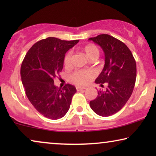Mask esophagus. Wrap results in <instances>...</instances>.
Listing matches in <instances>:
<instances>
[{
  "instance_id": "34e87169",
  "label": "esophagus",
  "mask_w": 156,
  "mask_h": 156,
  "mask_svg": "<svg viewBox=\"0 0 156 156\" xmlns=\"http://www.w3.org/2000/svg\"><path fill=\"white\" fill-rule=\"evenodd\" d=\"M84 89H86V88H84V87H76V91H77L84 90Z\"/></svg>"
}]
</instances>
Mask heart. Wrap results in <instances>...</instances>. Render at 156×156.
<instances>
[{"label": "heart", "mask_w": 156, "mask_h": 156, "mask_svg": "<svg viewBox=\"0 0 156 156\" xmlns=\"http://www.w3.org/2000/svg\"><path fill=\"white\" fill-rule=\"evenodd\" d=\"M82 51L86 55L87 58L90 59H97L99 56V49L94 44H87L82 48ZM72 53L68 52L64 57V65L69 67L71 64ZM95 76L94 72L91 69L77 70L70 76V81L79 86H85L89 84Z\"/></svg>", "instance_id": "heart-1"}]
</instances>
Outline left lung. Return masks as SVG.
Segmentation results:
<instances>
[{
    "label": "left lung",
    "mask_w": 156,
    "mask_h": 156,
    "mask_svg": "<svg viewBox=\"0 0 156 156\" xmlns=\"http://www.w3.org/2000/svg\"><path fill=\"white\" fill-rule=\"evenodd\" d=\"M101 47L105 55L104 69L95 83L108 84L105 91H99L89 105L96 114L109 116L123 107L133 92L136 78V64L131 50L120 40L107 34L89 38Z\"/></svg>",
    "instance_id": "1"
}]
</instances>
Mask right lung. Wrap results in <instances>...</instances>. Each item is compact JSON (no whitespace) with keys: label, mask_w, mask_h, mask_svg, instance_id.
<instances>
[{"label":"right lung","mask_w":156,"mask_h":156,"mask_svg":"<svg viewBox=\"0 0 156 156\" xmlns=\"http://www.w3.org/2000/svg\"><path fill=\"white\" fill-rule=\"evenodd\" d=\"M79 42L48 37L34 44L23 59L21 80L29 101L46 118H62L69 109L76 89L67 84L62 89L54 84V78L63 68L65 53Z\"/></svg>","instance_id":"obj_1"}]
</instances>
